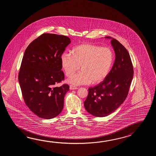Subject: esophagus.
Returning a JSON list of instances; mask_svg holds the SVG:
<instances>
[{
  "instance_id": "esophagus-1",
  "label": "esophagus",
  "mask_w": 156,
  "mask_h": 156,
  "mask_svg": "<svg viewBox=\"0 0 156 156\" xmlns=\"http://www.w3.org/2000/svg\"><path fill=\"white\" fill-rule=\"evenodd\" d=\"M78 88L76 87V86H73V85H70V90H76Z\"/></svg>"
}]
</instances>
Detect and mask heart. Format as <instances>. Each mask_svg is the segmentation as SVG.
<instances>
[{
  "mask_svg": "<svg viewBox=\"0 0 156 156\" xmlns=\"http://www.w3.org/2000/svg\"><path fill=\"white\" fill-rule=\"evenodd\" d=\"M70 52H63L60 57L61 66L67 80L73 85L101 83L108 76L113 66L114 55L109 47L84 43L75 47Z\"/></svg>",
  "mask_w": 156,
  "mask_h": 156,
  "instance_id": "heart-1",
  "label": "heart"
}]
</instances>
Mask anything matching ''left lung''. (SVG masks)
I'll return each instance as SVG.
<instances>
[{
	"label": "left lung",
	"instance_id": "left-lung-1",
	"mask_svg": "<svg viewBox=\"0 0 156 156\" xmlns=\"http://www.w3.org/2000/svg\"><path fill=\"white\" fill-rule=\"evenodd\" d=\"M112 39L115 60L110 72L98 85L88 89L84 101L86 111L96 117H104L113 113L125 101L133 77V67L126 48L118 41Z\"/></svg>",
	"mask_w": 156,
	"mask_h": 156
}]
</instances>
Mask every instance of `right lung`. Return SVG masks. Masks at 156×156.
<instances>
[{
  "mask_svg": "<svg viewBox=\"0 0 156 156\" xmlns=\"http://www.w3.org/2000/svg\"><path fill=\"white\" fill-rule=\"evenodd\" d=\"M71 42L68 37L43 33L24 52L18 80L24 101L34 114L50 119L63 109L69 86L55 85L64 80L60 57Z\"/></svg>",
  "mask_w": 156,
  "mask_h": 156,
  "instance_id": "1",
  "label": "right lung"
}]
</instances>
